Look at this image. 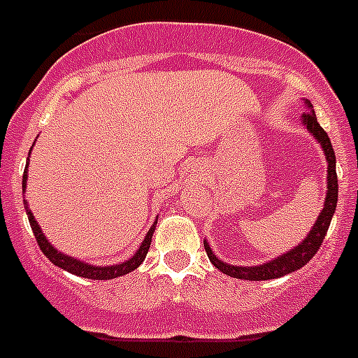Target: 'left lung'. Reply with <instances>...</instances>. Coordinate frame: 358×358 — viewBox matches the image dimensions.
Segmentation results:
<instances>
[{
	"label": "left lung",
	"mask_w": 358,
	"mask_h": 358,
	"mask_svg": "<svg viewBox=\"0 0 358 358\" xmlns=\"http://www.w3.org/2000/svg\"><path fill=\"white\" fill-rule=\"evenodd\" d=\"M306 103V111L301 115V126L306 127L313 138L316 140L321 145L324 154V159L329 163V169H327V195H324L323 209H321L320 216L314 222L313 229L307 232V236L303 238V241L296 245V247L289 248L286 254L277 255L271 261L262 262V264H255V266H236V264H229L224 262L222 259H218L215 255V252L211 250L209 243L204 239V248L208 252L209 261L213 262V266L218 268L222 273L229 275V277L241 278V280H271V278L284 277L287 273H293V271L300 270L301 266H306L307 262L316 255L317 248L323 243L327 231H329V225L332 222V216L336 213L337 208V192H339V185H337V173H336V152L332 149V143H330L329 134L323 127L320 126L316 119V113L313 110V104L310 101L303 99Z\"/></svg>",
	"instance_id": "8db88e82"
}]
</instances>
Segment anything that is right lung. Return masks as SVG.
<instances>
[{
	"label": "right lung",
	"mask_w": 358,
	"mask_h": 358,
	"mask_svg": "<svg viewBox=\"0 0 358 358\" xmlns=\"http://www.w3.org/2000/svg\"><path fill=\"white\" fill-rule=\"evenodd\" d=\"M29 152H31V150H29ZM28 166H29V154H28V162H26L24 176H22V192H26ZM24 209H26V215H28L29 225H31V231H34L35 238H37L38 247H41V250L44 252L45 257H48L49 261L55 264V266L62 268V270L69 271V273H72V275H78V277L92 278V280H111V278L122 277V275H127V273H131L133 270H136V268H138L140 264L145 261V255H147V252H149L150 241H152L154 229H156V224H157V218H156V222L152 224V227L149 229V232H147L145 238H143V241H142V245L138 247V250L134 252L129 259H126L124 262H119V264L97 266V264H90V262H85V261H81V259H76L69 254H64V252L58 250L57 247H52V245L49 243V239L45 238L44 232H42L41 225L37 224V220H35L34 213H31V209L28 208V202L26 201H24Z\"/></svg>",
	"instance_id": "1"
}]
</instances>
